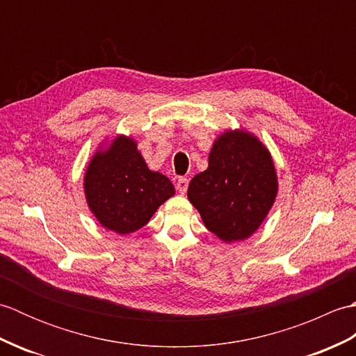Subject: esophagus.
<instances>
[{
    "instance_id": "34e87169",
    "label": "esophagus",
    "mask_w": 356,
    "mask_h": 356,
    "mask_svg": "<svg viewBox=\"0 0 356 356\" xmlns=\"http://www.w3.org/2000/svg\"><path fill=\"white\" fill-rule=\"evenodd\" d=\"M176 188H177V191H179L180 194H185L186 190H188V179H186V177H180V179L177 180Z\"/></svg>"
}]
</instances>
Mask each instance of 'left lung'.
<instances>
[{"label": "left lung", "instance_id": "obj_1", "mask_svg": "<svg viewBox=\"0 0 356 356\" xmlns=\"http://www.w3.org/2000/svg\"><path fill=\"white\" fill-rule=\"evenodd\" d=\"M278 194V177L268 147L243 128L218 134L208 168L195 174L188 200L207 229L225 243L246 240L260 228Z\"/></svg>", "mask_w": 356, "mask_h": 356}]
</instances>
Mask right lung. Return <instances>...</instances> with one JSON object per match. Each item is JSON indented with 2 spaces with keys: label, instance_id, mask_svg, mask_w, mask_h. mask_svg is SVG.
<instances>
[{
  "label": "right lung",
  "instance_id": "add662e5",
  "mask_svg": "<svg viewBox=\"0 0 356 356\" xmlns=\"http://www.w3.org/2000/svg\"><path fill=\"white\" fill-rule=\"evenodd\" d=\"M174 193L171 180L149 170L138 142L125 134L101 142L84 174L90 211L101 226L119 236L145 226Z\"/></svg>",
  "mask_w": 356,
  "mask_h": 356
}]
</instances>
